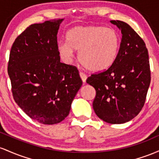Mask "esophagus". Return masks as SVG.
<instances>
[{
  "label": "esophagus",
  "mask_w": 159,
  "mask_h": 159,
  "mask_svg": "<svg viewBox=\"0 0 159 159\" xmlns=\"http://www.w3.org/2000/svg\"><path fill=\"white\" fill-rule=\"evenodd\" d=\"M80 78H81L82 81H83V83H85V81H86V79H87L86 75L83 74V72H80Z\"/></svg>",
  "instance_id": "34e87169"
}]
</instances>
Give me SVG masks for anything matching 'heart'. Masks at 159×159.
<instances>
[{
    "label": "heart",
    "instance_id": "obj_1",
    "mask_svg": "<svg viewBox=\"0 0 159 159\" xmlns=\"http://www.w3.org/2000/svg\"><path fill=\"white\" fill-rule=\"evenodd\" d=\"M66 40L57 45L61 58L70 62L74 50L79 51L78 59L81 65L92 72H101L111 67L120 46L118 32L103 26L74 27L67 32Z\"/></svg>",
    "mask_w": 159,
    "mask_h": 159
}]
</instances>
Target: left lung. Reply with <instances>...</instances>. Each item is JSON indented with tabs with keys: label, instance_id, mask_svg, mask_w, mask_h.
<instances>
[{
	"label": "left lung",
	"instance_id": "8db88e82",
	"mask_svg": "<svg viewBox=\"0 0 159 159\" xmlns=\"http://www.w3.org/2000/svg\"><path fill=\"white\" fill-rule=\"evenodd\" d=\"M110 22L122 33L118 55L111 67L91 75L86 83L96 91L92 104L96 115L107 123L122 124L137 116L143 107L150 84V67L141 37L127 23Z\"/></svg>",
	"mask_w": 159,
	"mask_h": 159
}]
</instances>
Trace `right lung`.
Masks as SVG:
<instances>
[{
    "instance_id": "1",
    "label": "right lung",
    "mask_w": 159,
    "mask_h": 159,
    "mask_svg": "<svg viewBox=\"0 0 159 159\" xmlns=\"http://www.w3.org/2000/svg\"><path fill=\"white\" fill-rule=\"evenodd\" d=\"M64 19L26 28L10 53L8 74L16 103L30 118L54 125L68 116L83 85L76 67L60 61L57 34Z\"/></svg>"
}]
</instances>
